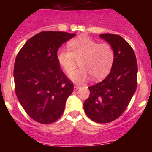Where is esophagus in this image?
Returning a JSON list of instances; mask_svg holds the SVG:
<instances>
[{
    "label": "esophagus",
    "mask_w": 152,
    "mask_h": 152,
    "mask_svg": "<svg viewBox=\"0 0 152 152\" xmlns=\"http://www.w3.org/2000/svg\"><path fill=\"white\" fill-rule=\"evenodd\" d=\"M80 88V86L78 85V84H75V85H74V89H75V91H77V90L79 89Z\"/></svg>",
    "instance_id": "1"
}]
</instances>
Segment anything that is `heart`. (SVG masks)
<instances>
[{"label":"heart","instance_id":"b5f03b06","mask_svg":"<svg viewBox=\"0 0 152 152\" xmlns=\"http://www.w3.org/2000/svg\"><path fill=\"white\" fill-rule=\"evenodd\" d=\"M68 49H61L57 52V60L60 66L68 75H72L81 59L82 68L72 76L75 82L86 80L90 75L94 80L105 77L114 62V51L107 42L98 43L88 36H81L68 42Z\"/></svg>","mask_w":152,"mask_h":152}]
</instances>
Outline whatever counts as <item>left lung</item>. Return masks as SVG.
<instances>
[{
    "mask_svg": "<svg viewBox=\"0 0 152 152\" xmlns=\"http://www.w3.org/2000/svg\"><path fill=\"white\" fill-rule=\"evenodd\" d=\"M114 51L110 72L101 82L89 87L90 96L84 103L87 116L99 123L112 122L126 110L137 87L138 65L135 52L120 36L102 33Z\"/></svg>",
    "mask_w": 152,
    "mask_h": 152,
    "instance_id": "obj_1",
    "label": "left lung"
}]
</instances>
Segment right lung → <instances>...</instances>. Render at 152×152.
I'll use <instances>...</instances> for the list:
<instances>
[{"label": "right lung", "mask_w": 152, "mask_h": 152, "mask_svg": "<svg viewBox=\"0 0 152 152\" xmlns=\"http://www.w3.org/2000/svg\"><path fill=\"white\" fill-rule=\"evenodd\" d=\"M75 36L45 31L31 37L19 52L13 77L17 99L33 120L49 124L60 118L74 90L57 60L63 43Z\"/></svg>", "instance_id": "right-lung-1"}]
</instances>
